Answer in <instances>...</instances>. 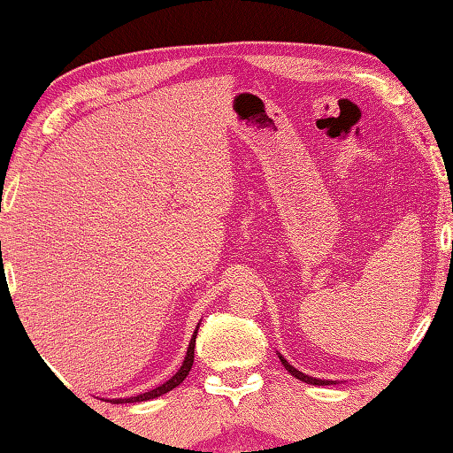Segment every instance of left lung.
<instances>
[{
    "label": "left lung",
    "instance_id": "1",
    "mask_svg": "<svg viewBox=\"0 0 453 453\" xmlns=\"http://www.w3.org/2000/svg\"><path fill=\"white\" fill-rule=\"evenodd\" d=\"M279 360H281V365L287 368V372L289 374H293L295 378H299V380H303V382H307V384H312V386H328V384H334L333 380H320V378H312V376H307L305 372H301V370H297L295 366H291L289 363H287V360L279 355Z\"/></svg>",
    "mask_w": 453,
    "mask_h": 453
}]
</instances>
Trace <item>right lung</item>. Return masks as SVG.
Instances as JSON below:
<instances>
[{"label":"right lung","instance_id":"right-lung-1","mask_svg":"<svg viewBox=\"0 0 453 453\" xmlns=\"http://www.w3.org/2000/svg\"><path fill=\"white\" fill-rule=\"evenodd\" d=\"M198 328H200V323H198V326H196V331H194V334H192L190 344H188V352H186V358H184L182 366H180L178 372H176L174 376H172L170 380H166V382L160 384V386H156L154 390H148V392H144V394H138V396H130V398H112L111 404H134V402H146V400L158 398V396H162V394H166V392H170L172 388H176V386H178L180 382H184V378H186L188 374H190L192 365H194V347H196V336H198Z\"/></svg>","mask_w":453,"mask_h":453}]
</instances>
